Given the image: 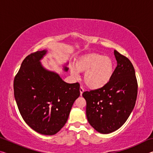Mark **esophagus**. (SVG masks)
<instances>
[{"label":"esophagus","instance_id":"1","mask_svg":"<svg viewBox=\"0 0 153 153\" xmlns=\"http://www.w3.org/2000/svg\"><path fill=\"white\" fill-rule=\"evenodd\" d=\"M84 88H83L82 87V86H80V88H79V92H80V95H82V94H83V92H84Z\"/></svg>","mask_w":153,"mask_h":153}]
</instances>
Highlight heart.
<instances>
[{
    "label": "heart",
    "instance_id": "heart-1",
    "mask_svg": "<svg viewBox=\"0 0 153 153\" xmlns=\"http://www.w3.org/2000/svg\"><path fill=\"white\" fill-rule=\"evenodd\" d=\"M70 71L74 77L79 76V72H85L84 81L86 86L92 90H98L105 87L112 78L114 64L109 56L88 54L77 59Z\"/></svg>",
    "mask_w": 153,
    "mask_h": 153
}]
</instances>
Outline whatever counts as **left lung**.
Here are the masks:
<instances>
[{"label": "left lung", "instance_id": "left-lung-1", "mask_svg": "<svg viewBox=\"0 0 153 153\" xmlns=\"http://www.w3.org/2000/svg\"><path fill=\"white\" fill-rule=\"evenodd\" d=\"M117 65L112 78L100 89L82 94L86 101V117L99 133L110 134L120 128L136 104L138 84L132 63L114 51Z\"/></svg>", "mask_w": 153, "mask_h": 153}]
</instances>
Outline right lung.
I'll return each mask as SVG.
<instances>
[{"mask_svg": "<svg viewBox=\"0 0 153 153\" xmlns=\"http://www.w3.org/2000/svg\"><path fill=\"white\" fill-rule=\"evenodd\" d=\"M47 50L30 54L15 77V100L28 126L43 135H54L66 123L72 106L79 97L78 83L68 84L59 75L43 67L40 60ZM68 62L63 66L68 71Z\"/></svg>", "mask_w": 153, "mask_h": 153, "instance_id": "add662e5", "label": "right lung"}]
</instances>
